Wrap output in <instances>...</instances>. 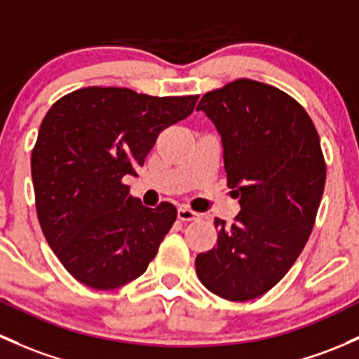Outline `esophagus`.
<instances>
[{
    "label": "esophagus",
    "instance_id": "esophagus-1",
    "mask_svg": "<svg viewBox=\"0 0 359 359\" xmlns=\"http://www.w3.org/2000/svg\"><path fill=\"white\" fill-rule=\"evenodd\" d=\"M177 217H179V220L182 222H192V220H198L201 215L196 213V211H192L189 208H179L177 210Z\"/></svg>",
    "mask_w": 359,
    "mask_h": 359
}]
</instances>
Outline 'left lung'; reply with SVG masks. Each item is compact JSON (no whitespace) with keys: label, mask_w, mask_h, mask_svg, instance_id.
<instances>
[{"label":"left lung","mask_w":359,"mask_h":359,"mask_svg":"<svg viewBox=\"0 0 359 359\" xmlns=\"http://www.w3.org/2000/svg\"><path fill=\"white\" fill-rule=\"evenodd\" d=\"M196 110L220 132L227 184L241 198L230 227L215 218L218 243L196 256V273L224 299H255L284 278L315 225L327 177L318 132L292 96L251 79L210 90Z\"/></svg>","instance_id":"left-lung-1"}]
</instances>
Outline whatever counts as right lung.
Instances as JSON below:
<instances>
[{"mask_svg":"<svg viewBox=\"0 0 359 359\" xmlns=\"http://www.w3.org/2000/svg\"><path fill=\"white\" fill-rule=\"evenodd\" d=\"M194 96H149L127 88H82L60 97L30 156L44 237L65 270L110 290L141 277L177 218L175 206L146 208L123 177L161 130L191 115Z\"/></svg>","mask_w":359,"mask_h":359,"instance_id":"1","label":"right lung"}]
</instances>
